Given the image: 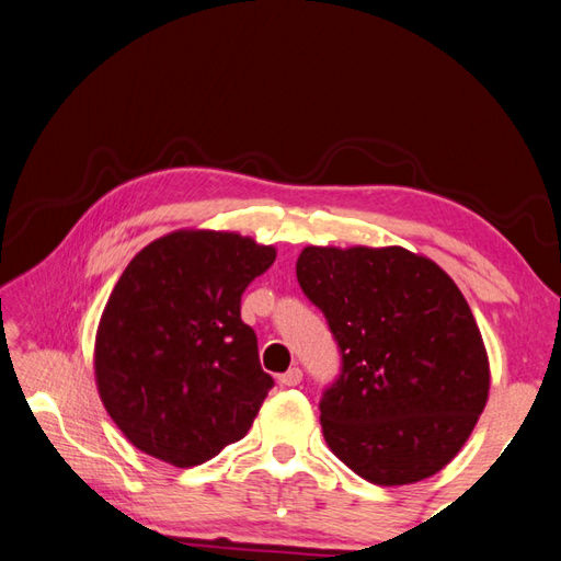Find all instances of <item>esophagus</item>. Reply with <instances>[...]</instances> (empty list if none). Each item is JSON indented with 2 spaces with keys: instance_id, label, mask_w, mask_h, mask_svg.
I'll list each match as a JSON object with an SVG mask.
<instances>
[{
  "instance_id": "34e87169",
  "label": "esophagus",
  "mask_w": 561,
  "mask_h": 561,
  "mask_svg": "<svg viewBox=\"0 0 561 561\" xmlns=\"http://www.w3.org/2000/svg\"><path fill=\"white\" fill-rule=\"evenodd\" d=\"M278 382L283 387H297L301 382V370L297 366L290 368V370H285L283 375H278Z\"/></svg>"
}]
</instances>
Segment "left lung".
<instances>
[{"instance_id":"1","label":"left lung","mask_w":561,"mask_h":561,"mask_svg":"<svg viewBox=\"0 0 561 561\" xmlns=\"http://www.w3.org/2000/svg\"><path fill=\"white\" fill-rule=\"evenodd\" d=\"M297 280L342 352V373L321 399L328 448L377 486L444 469L491 387L486 346L458 285L399 245H309Z\"/></svg>"}]
</instances>
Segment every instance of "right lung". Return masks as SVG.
I'll return each instance as SVG.
<instances>
[{"label": "right lung", "instance_id": "add662e5", "mask_svg": "<svg viewBox=\"0 0 561 561\" xmlns=\"http://www.w3.org/2000/svg\"><path fill=\"white\" fill-rule=\"evenodd\" d=\"M274 260V245L188 229L127 264L101 313L94 375L105 411L146 456L195 467L252 427L274 380L240 295Z\"/></svg>", "mask_w": 561, "mask_h": 561}]
</instances>
